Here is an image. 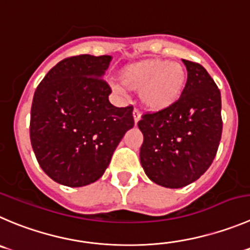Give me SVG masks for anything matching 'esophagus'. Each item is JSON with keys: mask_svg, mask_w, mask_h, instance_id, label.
<instances>
[{"mask_svg": "<svg viewBox=\"0 0 250 250\" xmlns=\"http://www.w3.org/2000/svg\"><path fill=\"white\" fill-rule=\"evenodd\" d=\"M134 120H135V125H136L137 123L140 121V119H141V114H140V111L137 110V109H134Z\"/></svg>", "mask_w": 250, "mask_h": 250, "instance_id": "34e87169", "label": "esophagus"}]
</instances>
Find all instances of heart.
<instances>
[{
    "label": "heart",
    "instance_id": "b5f03b06",
    "mask_svg": "<svg viewBox=\"0 0 250 250\" xmlns=\"http://www.w3.org/2000/svg\"><path fill=\"white\" fill-rule=\"evenodd\" d=\"M187 70L178 62L149 59L126 66L120 81L127 89L140 91V101L152 111L174 105L187 84Z\"/></svg>",
    "mask_w": 250,
    "mask_h": 250
}]
</instances>
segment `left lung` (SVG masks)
I'll use <instances>...</instances> for the list:
<instances>
[{
    "label": "left lung",
    "instance_id": "left-lung-1",
    "mask_svg": "<svg viewBox=\"0 0 250 250\" xmlns=\"http://www.w3.org/2000/svg\"><path fill=\"white\" fill-rule=\"evenodd\" d=\"M183 62L188 80L179 101L137 123L144 134L142 168L152 182L170 189L189 185L208 169L222 135L220 89L200 63Z\"/></svg>",
    "mask_w": 250,
    "mask_h": 250
}]
</instances>
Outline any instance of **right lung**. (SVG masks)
I'll return each instance as SVG.
<instances>
[{
    "label": "right lung",
    "mask_w": 250,
    "mask_h": 250,
    "mask_svg": "<svg viewBox=\"0 0 250 250\" xmlns=\"http://www.w3.org/2000/svg\"><path fill=\"white\" fill-rule=\"evenodd\" d=\"M111 56L63 59L35 89L30 142L42 169L59 184L77 188L104 174L125 132L134 126L132 109L109 102L103 75Z\"/></svg>",
    "instance_id": "add662e5"
}]
</instances>
